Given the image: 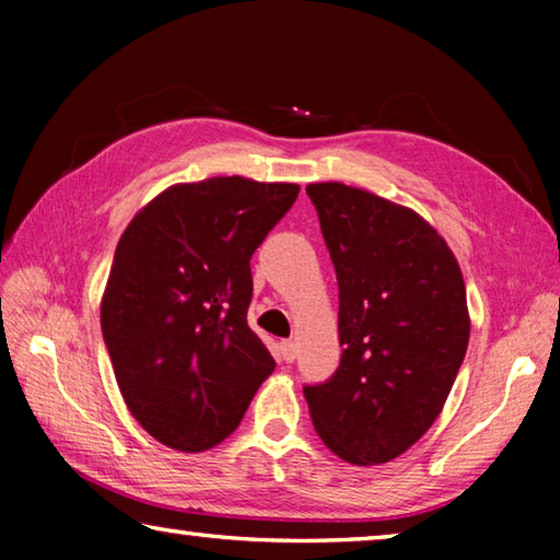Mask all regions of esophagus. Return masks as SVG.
I'll use <instances>...</instances> for the list:
<instances>
[{
  "instance_id": "1",
  "label": "esophagus",
  "mask_w": 560,
  "mask_h": 560,
  "mask_svg": "<svg viewBox=\"0 0 560 560\" xmlns=\"http://www.w3.org/2000/svg\"><path fill=\"white\" fill-rule=\"evenodd\" d=\"M279 353H281V360L293 363V360H296V343H291V340H283V343L279 346Z\"/></svg>"
}]
</instances>
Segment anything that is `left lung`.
<instances>
[{
  "label": "left lung",
  "instance_id": "8db88e82",
  "mask_svg": "<svg viewBox=\"0 0 560 560\" xmlns=\"http://www.w3.org/2000/svg\"><path fill=\"white\" fill-rule=\"evenodd\" d=\"M338 279L336 375L303 387L326 447L348 464L400 457L438 420L469 343L462 269L405 205L343 183L306 187Z\"/></svg>",
  "mask_w": 560,
  "mask_h": 560
}]
</instances>
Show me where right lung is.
<instances>
[{
	"instance_id": "right-lung-1",
	"label": "right lung",
	"mask_w": 560,
	"mask_h": 560,
	"mask_svg": "<svg viewBox=\"0 0 560 560\" xmlns=\"http://www.w3.org/2000/svg\"><path fill=\"white\" fill-rule=\"evenodd\" d=\"M296 197L240 175L177 183L122 232L101 328L130 415L165 447H217L277 368L246 324L249 259Z\"/></svg>"
}]
</instances>
